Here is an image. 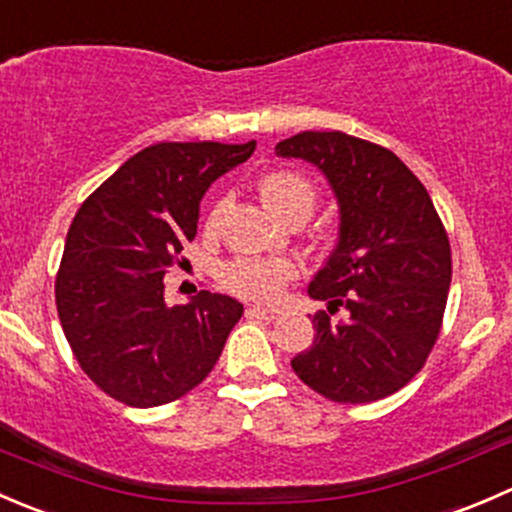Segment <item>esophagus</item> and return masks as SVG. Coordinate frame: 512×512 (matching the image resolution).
Here are the masks:
<instances>
[{
  "label": "esophagus",
  "instance_id": "34e87169",
  "mask_svg": "<svg viewBox=\"0 0 512 512\" xmlns=\"http://www.w3.org/2000/svg\"><path fill=\"white\" fill-rule=\"evenodd\" d=\"M250 312L257 314V317L267 319V322H270V319H277V317H280V314H282L277 307H262V304H252Z\"/></svg>",
  "mask_w": 512,
  "mask_h": 512
}]
</instances>
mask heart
<instances>
[{
	"instance_id": "b5f03b06",
	"label": "heart",
	"mask_w": 512,
	"mask_h": 512,
	"mask_svg": "<svg viewBox=\"0 0 512 512\" xmlns=\"http://www.w3.org/2000/svg\"><path fill=\"white\" fill-rule=\"evenodd\" d=\"M260 198L277 218H287L292 213H304L309 218L317 193L314 185L304 175L275 170L260 178ZM225 200H218L205 218V227L215 230L223 218ZM297 277V265L287 257H237L227 262L220 272V282L230 292L252 299H272Z\"/></svg>"
}]
</instances>
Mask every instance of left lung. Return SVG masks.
Returning a JSON list of instances; mask_svg holds the SVG:
<instances>
[{
    "instance_id": "8db88e82",
    "label": "left lung",
    "mask_w": 512,
    "mask_h": 512,
    "mask_svg": "<svg viewBox=\"0 0 512 512\" xmlns=\"http://www.w3.org/2000/svg\"><path fill=\"white\" fill-rule=\"evenodd\" d=\"M277 156L312 163L339 208L332 255L309 297L337 327L314 317L312 347L292 359L309 389L339 404H369L404 389L426 364L451 287V245L421 180L399 156L342 131H304L277 143Z\"/></svg>"
}]
</instances>
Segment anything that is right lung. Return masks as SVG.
<instances>
[{
	"label": "right lung",
	"instance_id": "add662e5",
	"mask_svg": "<svg viewBox=\"0 0 512 512\" xmlns=\"http://www.w3.org/2000/svg\"><path fill=\"white\" fill-rule=\"evenodd\" d=\"M255 141L156 143L128 158L69 227L56 309L81 369L111 399L168 404L213 371L242 304L200 289L168 307L163 277L198 232L205 190Z\"/></svg>",
	"mask_w": 512,
	"mask_h": 512
}]
</instances>
